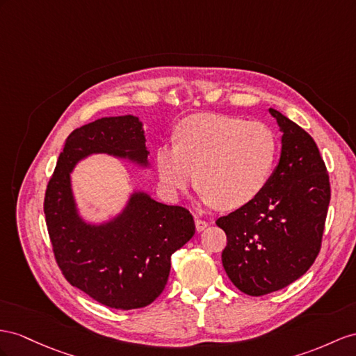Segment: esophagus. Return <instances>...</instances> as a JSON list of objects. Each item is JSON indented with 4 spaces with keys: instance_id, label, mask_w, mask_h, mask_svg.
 <instances>
[{
    "instance_id": "esophagus-1",
    "label": "esophagus",
    "mask_w": 356,
    "mask_h": 356,
    "mask_svg": "<svg viewBox=\"0 0 356 356\" xmlns=\"http://www.w3.org/2000/svg\"><path fill=\"white\" fill-rule=\"evenodd\" d=\"M207 225H209L207 221L200 220V218H195V229H197V232H203Z\"/></svg>"
}]
</instances>
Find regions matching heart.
<instances>
[{
  "instance_id": "1",
  "label": "heart",
  "mask_w": 356,
  "mask_h": 356,
  "mask_svg": "<svg viewBox=\"0 0 356 356\" xmlns=\"http://www.w3.org/2000/svg\"><path fill=\"white\" fill-rule=\"evenodd\" d=\"M277 140L260 122L220 114H197L181 120L177 144H163L154 153V167L171 197L198 180L206 204L225 211L256 198L272 172Z\"/></svg>"
}]
</instances>
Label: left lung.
Returning a JSON list of instances; mask_svg holds the SVG:
<instances>
[{"mask_svg": "<svg viewBox=\"0 0 356 356\" xmlns=\"http://www.w3.org/2000/svg\"><path fill=\"white\" fill-rule=\"evenodd\" d=\"M269 113L282 134L277 167L252 202L216 221L227 234L222 266L250 296L284 289L313 265L331 198L312 135L277 109Z\"/></svg>", "mask_w": 356, "mask_h": 356, "instance_id": "left-lung-1", "label": "left lung"}]
</instances>
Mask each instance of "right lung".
I'll use <instances>...</instances> for the list:
<instances>
[{"label": "right lung", "instance_id": "add662e5", "mask_svg": "<svg viewBox=\"0 0 356 356\" xmlns=\"http://www.w3.org/2000/svg\"><path fill=\"white\" fill-rule=\"evenodd\" d=\"M144 124L135 115L102 117L72 132L44 194V218L63 275L99 304L134 309L152 304L165 287L172 252L193 238V215L132 189L124 206L104 221L83 215L72 172L93 154L149 170Z\"/></svg>", "mask_w": 356, "mask_h": 356}]
</instances>
